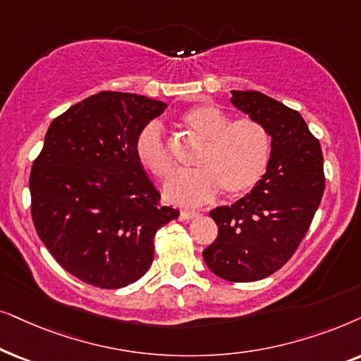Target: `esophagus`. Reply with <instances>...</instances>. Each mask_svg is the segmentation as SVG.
<instances>
[{
  "label": "esophagus",
  "mask_w": 361,
  "mask_h": 361,
  "mask_svg": "<svg viewBox=\"0 0 361 361\" xmlns=\"http://www.w3.org/2000/svg\"><path fill=\"white\" fill-rule=\"evenodd\" d=\"M200 213L198 211H188V209H183L180 213V219L181 221H190V219H193V218H196V216H198Z\"/></svg>",
  "instance_id": "34e87169"
}]
</instances>
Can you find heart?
Instances as JSON below:
<instances>
[{
    "instance_id": "b5f03b06",
    "label": "heart",
    "mask_w": 361,
    "mask_h": 361,
    "mask_svg": "<svg viewBox=\"0 0 361 361\" xmlns=\"http://www.w3.org/2000/svg\"><path fill=\"white\" fill-rule=\"evenodd\" d=\"M185 125L203 147L196 153V170L181 171L163 188L166 201L178 206L208 203L223 190L224 196L238 198L251 191L266 173L271 158V137L254 118L231 117L216 105H195L181 114ZM140 165L160 180H166L175 163L163 138L160 125L147 123L133 143Z\"/></svg>"
}]
</instances>
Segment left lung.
Returning a JSON list of instances; mask_svg holds the SVG:
<instances>
[{
  "label": "left lung",
  "instance_id": "8db88e82",
  "mask_svg": "<svg viewBox=\"0 0 361 361\" xmlns=\"http://www.w3.org/2000/svg\"><path fill=\"white\" fill-rule=\"evenodd\" d=\"M231 104L266 127L271 158L254 188L209 216L218 238L203 251L206 266L229 282L271 276L299 247L325 188L324 157L305 120L257 90H231Z\"/></svg>",
  "mask_w": 361,
  "mask_h": 361
}]
</instances>
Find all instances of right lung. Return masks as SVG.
I'll use <instances>...</instances> for the list:
<instances>
[{
	"instance_id": "right-lung-1",
	"label": "right lung",
	"mask_w": 361,
	"mask_h": 361,
	"mask_svg": "<svg viewBox=\"0 0 361 361\" xmlns=\"http://www.w3.org/2000/svg\"><path fill=\"white\" fill-rule=\"evenodd\" d=\"M166 104L128 92H99L52 120L30 176L31 214L52 257L85 284L118 289L153 261L157 231L180 211L137 160L138 132Z\"/></svg>"
}]
</instances>
